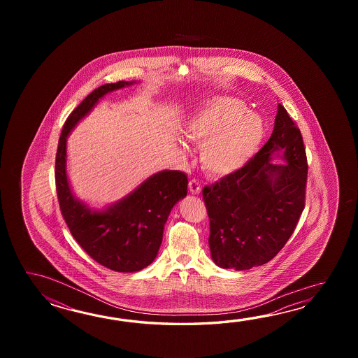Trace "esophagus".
<instances>
[{
  "label": "esophagus",
  "mask_w": 358,
  "mask_h": 358,
  "mask_svg": "<svg viewBox=\"0 0 358 358\" xmlns=\"http://www.w3.org/2000/svg\"><path fill=\"white\" fill-rule=\"evenodd\" d=\"M188 187H189L192 194H199L201 193V182L196 180V179H192L189 184H188Z\"/></svg>",
  "instance_id": "1"
}]
</instances>
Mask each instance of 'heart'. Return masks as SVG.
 <instances>
[{"instance_id":"heart-1","label":"heart","mask_w":358,"mask_h":358,"mask_svg":"<svg viewBox=\"0 0 358 358\" xmlns=\"http://www.w3.org/2000/svg\"><path fill=\"white\" fill-rule=\"evenodd\" d=\"M239 99L217 96L210 99L188 125V136L203 142L202 165L213 176H228L243 168L264 136L259 116L244 114Z\"/></svg>"}]
</instances>
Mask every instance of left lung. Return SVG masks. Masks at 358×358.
I'll list each match as a JSON object with an SVG mask.
<instances>
[{
	"label": "left lung",
	"instance_id": "1",
	"mask_svg": "<svg viewBox=\"0 0 358 358\" xmlns=\"http://www.w3.org/2000/svg\"><path fill=\"white\" fill-rule=\"evenodd\" d=\"M278 152L284 164L272 162ZM307 171L301 130L279 103L273 134L259 152L202 190L217 266L241 271L274 259L303 211Z\"/></svg>",
	"mask_w": 358,
	"mask_h": 358
}]
</instances>
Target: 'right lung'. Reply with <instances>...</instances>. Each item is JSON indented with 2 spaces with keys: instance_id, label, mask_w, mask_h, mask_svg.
Here are the masks:
<instances>
[{
  "instance_id": "1",
  "label": "right lung",
  "mask_w": 358,
  "mask_h": 358,
  "mask_svg": "<svg viewBox=\"0 0 358 358\" xmlns=\"http://www.w3.org/2000/svg\"><path fill=\"white\" fill-rule=\"evenodd\" d=\"M130 84L133 82L103 84L74 108L64 124L55 162L57 199L71 236L96 262L117 273L139 271L156 259L170 211L188 192V178L184 173L164 170L105 211H91L73 196L66 176L70 130L101 97Z\"/></svg>"
}]
</instances>
